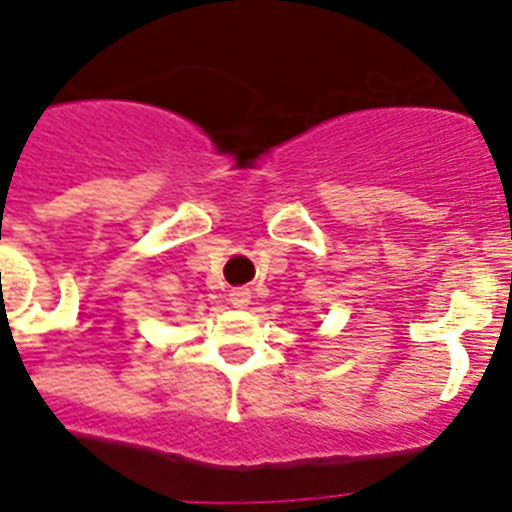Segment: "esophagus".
<instances>
[{"instance_id":"obj_1","label":"esophagus","mask_w":512,"mask_h":512,"mask_svg":"<svg viewBox=\"0 0 512 512\" xmlns=\"http://www.w3.org/2000/svg\"><path fill=\"white\" fill-rule=\"evenodd\" d=\"M229 301L234 306H247L250 304V288H231Z\"/></svg>"}]
</instances>
